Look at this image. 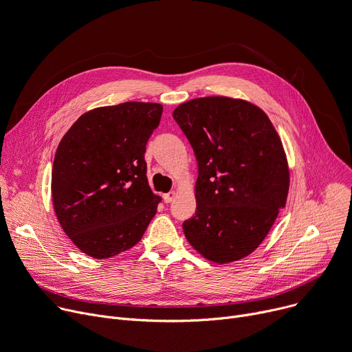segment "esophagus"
<instances>
[{
  "mask_svg": "<svg viewBox=\"0 0 352 352\" xmlns=\"http://www.w3.org/2000/svg\"><path fill=\"white\" fill-rule=\"evenodd\" d=\"M177 197V192L175 190H171V192H168V194H164L163 195V199H164V202L166 204H170V202H173L174 201V198Z\"/></svg>",
  "mask_w": 352,
  "mask_h": 352,
  "instance_id": "34e87169",
  "label": "esophagus"
}]
</instances>
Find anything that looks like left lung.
Segmentation results:
<instances>
[{"instance_id":"obj_1","label":"left lung","mask_w":352,"mask_h":352,"mask_svg":"<svg viewBox=\"0 0 352 352\" xmlns=\"http://www.w3.org/2000/svg\"><path fill=\"white\" fill-rule=\"evenodd\" d=\"M173 116L199 171L185 237L212 263L239 261L264 241L286 205L289 167L280 138L261 108L239 98H195Z\"/></svg>"}]
</instances>
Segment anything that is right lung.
I'll return each instance as SVG.
<instances>
[{
	"instance_id": "1",
	"label": "right lung",
	"mask_w": 352,
	"mask_h": 352,
	"mask_svg": "<svg viewBox=\"0 0 352 352\" xmlns=\"http://www.w3.org/2000/svg\"><path fill=\"white\" fill-rule=\"evenodd\" d=\"M163 105L123 102L82 113L63 136L52 168L60 226L89 257L104 260L136 245L162 198L153 194L146 144Z\"/></svg>"
}]
</instances>
